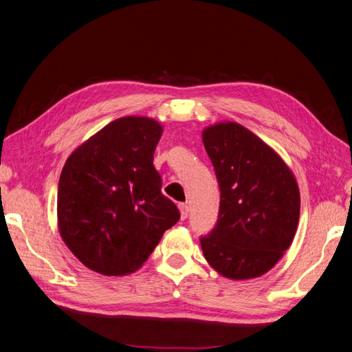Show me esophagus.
<instances>
[{
    "label": "esophagus",
    "instance_id": "34e87169",
    "mask_svg": "<svg viewBox=\"0 0 352 352\" xmlns=\"http://www.w3.org/2000/svg\"><path fill=\"white\" fill-rule=\"evenodd\" d=\"M178 210H179L182 220H186L187 216H189V206H187V204H178Z\"/></svg>",
    "mask_w": 352,
    "mask_h": 352
}]
</instances>
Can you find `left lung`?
<instances>
[{
    "label": "left lung",
    "instance_id": "8db88e82",
    "mask_svg": "<svg viewBox=\"0 0 352 352\" xmlns=\"http://www.w3.org/2000/svg\"><path fill=\"white\" fill-rule=\"evenodd\" d=\"M220 187L219 219L201 248L207 263L232 280L270 272L292 244L300 219L297 179L263 139L234 121L202 130Z\"/></svg>",
    "mask_w": 352,
    "mask_h": 352
}]
</instances>
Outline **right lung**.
I'll list each match as a JSON object with an SVG mask.
<instances>
[{
    "instance_id": "1",
    "label": "right lung",
    "mask_w": 352,
    "mask_h": 352,
    "mask_svg": "<svg viewBox=\"0 0 352 352\" xmlns=\"http://www.w3.org/2000/svg\"><path fill=\"white\" fill-rule=\"evenodd\" d=\"M163 127L148 117H121L65 160L56 219L65 246L87 268L126 276L141 268L163 232L179 219L162 195L153 154Z\"/></svg>"
}]
</instances>
